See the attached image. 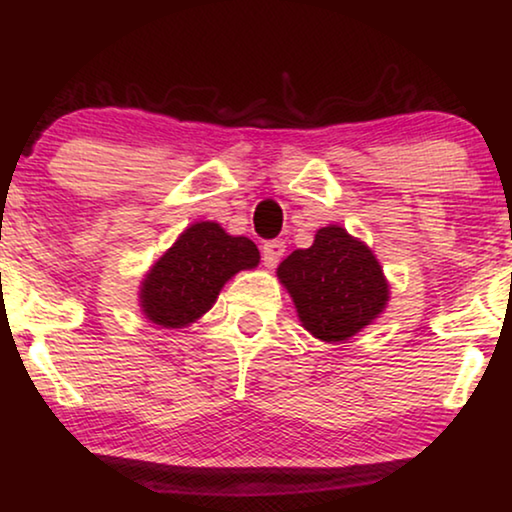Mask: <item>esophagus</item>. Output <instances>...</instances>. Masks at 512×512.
Masks as SVG:
<instances>
[{"instance_id": "1", "label": "esophagus", "mask_w": 512, "mask_h": 512, "mask_svg": "<svg viewBox=\"0 0 512 512\" xmlns=\"http://www.w3.org/2000/svg\"><path fill=\"white\" fill-rule=\"evenodd\" d=\"M284 251H286V247H284L282 240H270V242H265L263 249H261L265 268H275V265H277L279 261H282Z\"/></svg>"}]
</instances>
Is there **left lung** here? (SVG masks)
<instances>
[{
    "instance_id": "obj_1",
    "label": "left lung",
    "mask_w": 512,
    "mask_h": 512,
    "mask_svg": "<svg viewBox=\"0 0 512 512\" xmlns=\"http://www.w3.org/2000/svg\"><path fill=\"white\" fill-rule=\"evenodd\" d=\"M277 277L303 326L324 342L352 338L389 300L375 254L340 226L319 228L310 249H296L279 263Z\"/></svg>"
}]
</instances>
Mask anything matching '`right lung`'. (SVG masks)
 <instances>
[{"instance_id":"right-lung-1","label":"right lung","mask_w":512,"mask_h":512,"mask_svg":"<svg viewBox=\"0 0 512 512\" xmlns=\"http://www.w3.org/2000/svg\"><path fill=\"white\" fill-rule=\"evenodd\" d=\"M261 261L249 237H233L214 221H198L177 237L146 272L139 286V307L163 328H184L200 319L219 291L240 270Z\"/></svg>"}]
</instances>
